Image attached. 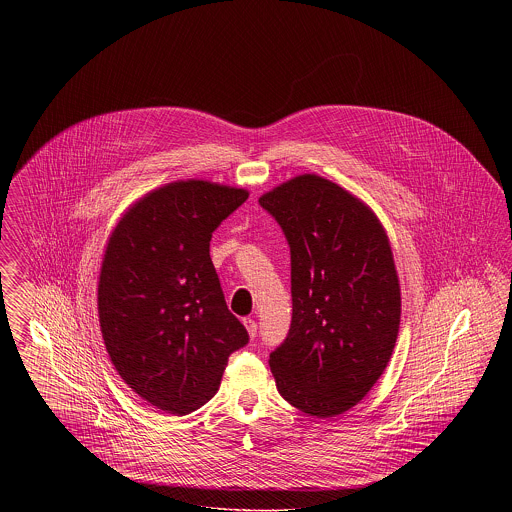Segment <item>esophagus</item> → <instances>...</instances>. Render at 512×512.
<instances>
[{"instance_id": "34e87169", "label": "esophagus", "mask_w": 512, "mask_h": 512, "mask_svg": "<svg viewBox=\"0 0 512 512\" xmlns=\"http://www.w3.org/2000/svg\"><path fill=\"white\" fill-rule=\"evenodd\" d=\"M244 326L247 334H249V338L257 336V322L253 318H244Z\"/></svg>"}]
</instances>
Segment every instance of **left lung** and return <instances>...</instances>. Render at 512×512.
Returning a JSON list of instances; mask_svg holds the SVG:
<instances>
[{
  "label": "left lung",
  "instance_id": "obj_1",
  "mask_svg": "<svg viewBox=\"0 0 512 512\" xmlns=\"http://www.w3.org/2000/svg\"><path fill=\"white\" fill-rule=\"evenodd\" d=\"M292 255V326L270 353L280 395L330 418L355 407L390 363L401 290L378 217L338 184L301 174L259 197Z\"/></svg>",
  "mask_w": 512,
  "mask_h": 512
}]
</instances>
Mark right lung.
Listing matches in <instances>:
<instances>
[{"instance_id": "right-lung-1", "label": "right lung", "mask_w": 512, "mask_h": 512, "mask_svg": "<svg viewBox=\"0 0 512 512\" xmlns=\"http://www.w3.org/2000/svg\"><path fill=\"white\" fill-rule=\"evenodd\" d=\"M247 190L178 180L138 199L105 247L99 326L128 388L171 414L203 407L249 341L224 301L209 242Z\"/></svg>"}]
</instances>
